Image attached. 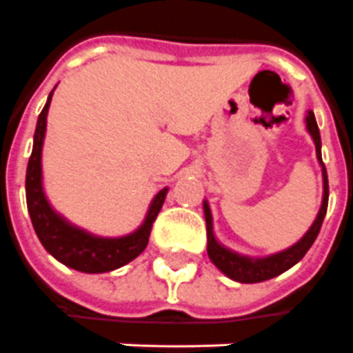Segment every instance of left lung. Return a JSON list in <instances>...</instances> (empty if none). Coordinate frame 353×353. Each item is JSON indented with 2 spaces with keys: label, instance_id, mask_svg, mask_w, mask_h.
<instances>
[{
  "label": "left lung",
  "instance_id": "left-lung-1",
  "mask_svg": "<svg viewBox=\"0 0 353 353\" xmlns=\"http://www.w3.org/2000/svg\"><path fill=\"white\" fill-rule=\"evenodd\" d=\"M306 127H308L314 142H316L317 159L321 161V137H319L316 116H314L312 110L306 116ZM321 167H323V203H321V209L317 212L316 222L312 224V228L306 232V236L302 237L299 243L289 247L287 251L277 252V254H272V256H266V259H247V256H241L237 252H232L230 249H224L212 236L211 209H209V205L205 201L203 209L205 221H207V252H209V259L212 261V264L221 272H224L230 279H234V281H239V283H259V281H266V279H272V277L283 274L291 266H294L296 262L302 261V256L314 245L317 234L321 230L325 212H327V203H329V181H327V171H325L323 161H321Z\"/></svg>",
  "mask_w": 353,
  "mask_h": 353
}]
</instances>
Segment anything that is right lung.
Listing matches in <instances>:
<instances>
[{
  "label": "right lung",
  "instance_id": "1",
  "mask_svg": "<svg viewBox=\"0 0 353 353\" xmlns=\"http://www.w3.org/2000/svg\"><path fill=\"white\" fill-rule=\"evenodd\" d=\"M51 94L37 117L34 148H32L28 169H26V203H28L34 230L47 252H51L57 261H61L70 268L79 270L85 274H104V272L121 268L146 249L152 226L167 196V188L161 190L154 197L146 214V221L141 228L125 237L110 239V237L91 236L59 216L51 209L49 201L45 199L43 186H41V146H43Z\"/></svg>",
  "mask_w": 353,
  "mask_h": 353
}]
</instances>
